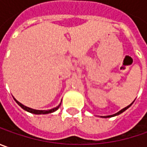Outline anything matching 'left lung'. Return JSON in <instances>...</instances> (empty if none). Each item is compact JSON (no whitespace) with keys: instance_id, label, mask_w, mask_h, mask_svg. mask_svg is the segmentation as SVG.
<instances>
[{"instance_id":"obj_1","label":"left lung","mask_w":147,"mask_h":147,"mask_svg":"<svg viewBox=\"0 0 147 147\" xmlns=\"http://www.w3.org/2000/svg\"><path fill=\"white\" fill-rule=\"evenodd\" d=\"M133 103L132 104H130L129 105H127V107H125V108H123V109H122L121 110H119L118 113H116V114H115V115H107V116H100V117H102V118H110V117H114V116H116V115H120L121 113H123V111H125V110H127V109H128L132 105H133Z\"/></svg>"}]
</instances>
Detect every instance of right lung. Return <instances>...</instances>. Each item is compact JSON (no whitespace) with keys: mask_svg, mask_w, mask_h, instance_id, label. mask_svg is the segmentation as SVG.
Listing matches in <instances>:
<instances>
[{"mask_svg":"<svg viewBox=\"0 0 147 147\" xmlns=\"http://www.w3.org/2000/svg\"><path fill=\"white\" fill-rule=\"evenodd\" d=\"M14 100L16 101V103L20 105L21 108H23L24 110H26V111H28V112H29V113H32V114H35V115H46V114H49V113H53L55 112V110H57L59 108V106H60V104L58 105V106H56L55 108H53V109H51V110H34V109H32V108H29V107H27L25 105H24L23 104H21L20 102H19L16 99H14Z\"/></svg>","mask_w":147,"mask_h":147,"instance_id":"right-lung-1","label":"right lung"}]
</instances>
